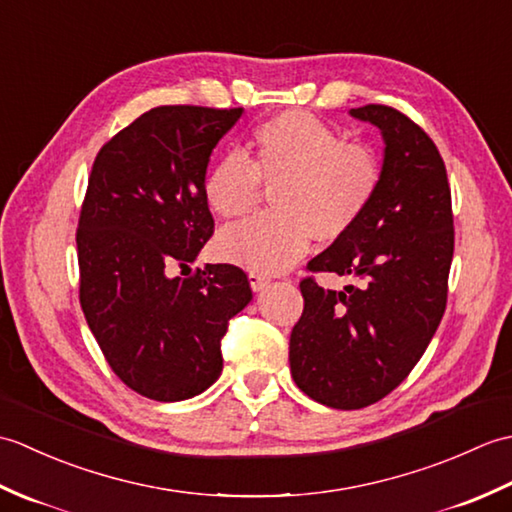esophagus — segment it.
<instances>
[{
  "label": "esophagus",
  "mask_w": 512,
  "mask_h": 512,
  "mask_svg": "<svg viewBox=\"0 0 512 512\" xmlns=\"http://www.w3.org/2000/svg\"><path fill=\"white\" fill-rule=\"evenodd\" d=\"M248 281H250V288H253L255 292H259V290H264L270 284V277L264 275V273H257V270H250Z\"/></svg>",
  "instance_id": "1"
}]
</instances>
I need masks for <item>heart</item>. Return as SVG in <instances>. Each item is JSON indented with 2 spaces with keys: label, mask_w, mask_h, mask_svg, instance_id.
<instances>
[{
  "label": "heart",
  "mask_w": 512,
  "mask_h": 512,
  "mask_svg": "<svg viewBox=\"0 0 512 512\" xmlns=\"http://www.w3.org/2000/svg\"><path fill=\"white\" fill-rule=\"evenodd\" d=\"M385 167L363 140L310 112L288 110L250 132L246 158L224 156L206 171V206L222 220H242L273 189L275 211L226 231L217 250L257 273H279L314 242H336L363 220L383 187Z\"/></svg>",
  "instance_id": "heart-1"
}]
</instances>
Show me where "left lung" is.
I'll list each match as a JSON object with an SVG mask.
<instances>
[{"mask_svg":"<svg viewBox=\"0 0 512 512\" xmlns=\"http://www.w3.org/2000/svg\"><path fill=\"white\" fill-rule=\"evenodd\" d=\"M352 116L383 132V187L363 220L308 262L290 334L297 387L332 409L374 405L416 367L447 310L455 244L447 167L429 134L389 105ZM319 272L359 286L328 291Z\"/></svg>","mask_w":512,"mask_h":512,"instance_id":"left-lung-1","label":"left lung"}]
</instances>
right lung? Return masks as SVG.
Listing matches in <instances>:
<instances>
[{
  "mask_svg": "<svg viewBox=\"0 0 512 512\" xmlns=\"http://www.w3.org/2000/svg\"><path fill=\"white\" fill-rule=\"evenodd\" d=\"M242 107L160 105L101 147L81 204L79 301L112 372L178 402L222 374V339L253 299L233 264L189 268L215 231L202 182ZM173 267L187 278H173Z\"/></svg>",
  "mask_w": 512,
  "mask_h": 512,
  "instance_id": "1",
  "label": "right lung"
}]
</instances>
